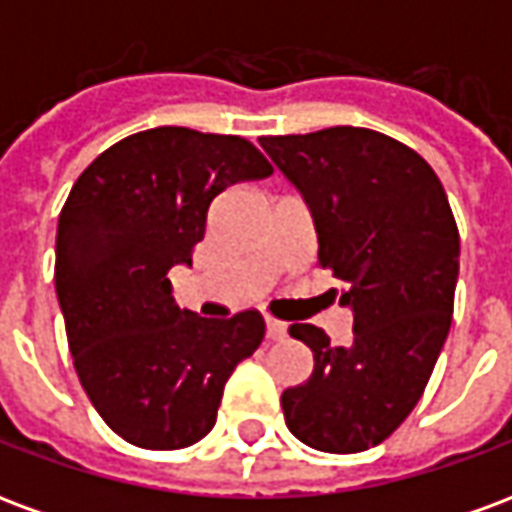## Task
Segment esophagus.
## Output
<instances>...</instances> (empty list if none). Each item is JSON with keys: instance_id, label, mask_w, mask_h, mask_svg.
Wrapping results in <instances>:
<instances>
[{"instance_id": "obj_1", "label": "esophagus", "mask_w": 512, "mask_h": 512, "mask_svg": "<svg viewBox=\"0 0 512 512\" xmlns=\"http://www.w3.org/2000/svg\"><path fill=\"white\" fill-rule=\"evenodd\" d=\"M285 332H288V326L282 321H277V318H271V315H266V337L268 340H282L285 337Z\"/></svg>"}]
</instances>
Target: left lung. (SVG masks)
<instances>
[{
    "label": "left lung",
    "mask_w": 512,
    "mask_h": 512,
    "mask_svg": "<svg viewBox=\"0 0 512 512\" xmlns=\"http://www.w3.org/2000/svg\"><path fill=\"white\" fill-rule=\"evenodd\" d=\"M260 147L307 202L318 266L354 312L348 345L312 323L288 329L315 367L282 392L285 422L312 450H370L417 406L450 332L461 255L450 202L425 158L370 128L260 136Z\"/></svg>",
    "instance_id": "8db88e82"
}]
</instances>
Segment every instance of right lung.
I'll return each instance as SVG.
<instances>
[{
	"label": "right lung",
	"mask_w": 512,
	"mask_h": 512,
	"mask_svg": "<svg viewBox=\"0 0 512 512\" xmlns=\"http://www.w3.org/2000/svg\"><path fill=\"white\" fill-rule=\"evenodd\" d=\"M268 175L244 136L161 126L115 142L73 183L54 285L76 376L128 444L180 450L208 436L227 378L263 343L260 312L180 310L167 274L191 266L227 186Z\"/></svg>",
	"instance_id": "right-lung-1"
}]
</instances>
